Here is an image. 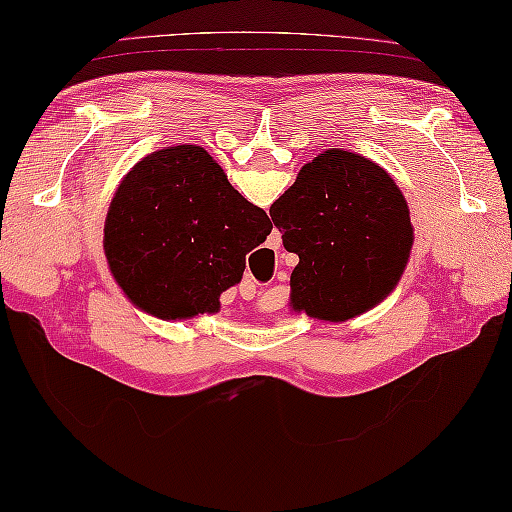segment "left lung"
Returning a JSON list of instances; mask_svg holds the SVG:
<instances>
[{"mask_svg": "<svg viewBox=\"0 0 512 512\" xmlns=\"http://www.w3.org/2000/svg\"><path fill=\"white\" fill-rule=\"evenodd\" d=\"M291 274V307L321 321H348L388 298L409 263L413 226L402 191L355 152L325 150L302 166L270 207Z\"/></svg>", "mask_w": 512, "mask_h": 512, "instance_id": "left-lung-1", "label": "left lung"}]
</instances>
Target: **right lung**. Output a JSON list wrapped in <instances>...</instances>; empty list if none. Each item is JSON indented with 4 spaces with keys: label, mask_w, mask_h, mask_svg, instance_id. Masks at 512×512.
<instances>
[{
    "label": "right lung",
    "mask_w": 512,
    "mask_h": 512,
    "mask_svg": "<svg viewBox=\"0 0 512 512\" xmlns=\"http://www.w3.org/2000/svg\"><path fill=\"white\" fill-rule=\"evenodd\" d=\"M272 224L198 145L147 154L108 207L103 249L124 295L147 314L191 318L219 311L240 284L244 258Z\"/></svg>",
    "instance_id": "add662e5"
}]
</instances>
